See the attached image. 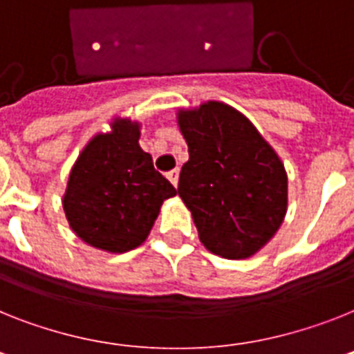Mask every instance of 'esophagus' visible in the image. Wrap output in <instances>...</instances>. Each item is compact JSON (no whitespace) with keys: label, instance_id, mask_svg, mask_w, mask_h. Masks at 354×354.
<instances>
[{"label":"esophagus","instance_id":"esophagus-1","mask_svg":"<svg viewBox=\"0 0 354 354\" xmlns=\"http://www.w3.org/2000/svg\"><path fill=\"white\" fill-rule=\"evenodd\" d=\"M178 176H180V171H178V169H172V171L167 172L169 182H171L174 187L178 185Z\"/></svg>","mask_w":354,"mask_h":354}]
</instances>
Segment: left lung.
<instances>
[{
	"label": "left lung",
	"instance_id": "1",
	"mask_svg": "<svg viewBox=\"0 0 354 354\" xmlns=\"http://www.w3.org/2000/svg\"><path fill=\"white\" fill-rule=\"evenodd\" d=\"M189 145L178 194L192 212L200 241L225 259H245L277 232L286 214L283 162L252 122L221 102L182 111Z\"/></svg>",
	"mask_w": 354,
	"mask_h": 354
}]
</instances>
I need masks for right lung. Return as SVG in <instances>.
Returning a JSON list of instances; mask_svg holds the SVG:
<instances>
[{"instance_id":"add662e5","label":"right lung","mask_w":354,"mask_h":354,"mask_svg":"<svg viewBox=\"0 0 354 354\" xmlns=\"http://www.w3.org/2000/svg\"><path fill=\"white\" fill-rule=\"evenodd\" d=\"M138 124L117 120L113 131L86 145L70 172L62 207L71 230L102 250H133L145 241L176 189L138 145Z\"/></svg>"}]
</instances>
